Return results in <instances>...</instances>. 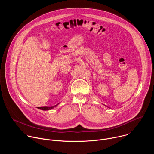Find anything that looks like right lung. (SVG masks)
<instances>
[{
	"label": "right lung",
	"instance_id": "add662e5",
	"mask_svg": "<svg viewBox=\"0 0 154 154\" xmlns=\"http://www.w3.org/2000/svg\"><path fill=\"white\" fill-rule=\"evenodd\" d=\"M60 103H57V105H54V106H41V107H38V108L40 109H42V110H45V111H46V110H51V109H54L55 107H56Z\"/></svg>",
	"mask_w": 154,
	"mask_h": 154
}]
</instances>
